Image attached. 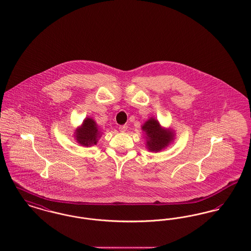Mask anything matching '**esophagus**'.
Listing matches in <instances>:
<instances>
[{"label": "esophagus", "instance_id": "34e87169", "mask_svg": "<svg viewBox=\"0 0 251 251\" xmlns=\"http://www.w3.org/2000/svg\"><path fill=\"white\" fill-rule=\"evenodd\" d=\"M119 129H120V131L121 132H124V131H127V129H128V126L127 125H121L119 127Z\"/></svg>", "mask_w": 251, "mask_h": 251}]
</instances>
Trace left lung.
<instances>
[{
	"label": "left lung",
	"instance_id": "left-lung-1",
	"mask_svg": "<svg viewBox=\"0 0 251 251\" xmlns=\"http://www.w3.org/2000/svg\"><path fill=\"white\" fill-rule=\"evenodd\" d=\"M142 130L146 134V147L150 151H161L174 140V132L162 128L159 121L153 118L144 123Z\"/></svg>",
	"mask_w": 251,
	"mask_h": 251
}]
</instances>
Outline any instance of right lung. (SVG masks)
<instances>
[{
    "instance_id": "obj_1",
    "label": "right lung",
    "mask_w": 251,
    "mask_h": 251,
    "mask_svg": "<svg viewBox=\"0 0 251 251\" xmlns=\"http://www.w3.org/2000/svg\"><path fill=\"white\" fill-rule=\"evenodd\" d=\"M100 135L101 134L98 125L96 124L94 120L90 118H86L84 120L82 126L76 129L74 134L77 142L84 147L97 145Z\"/></svg>"
}]
</instances>
